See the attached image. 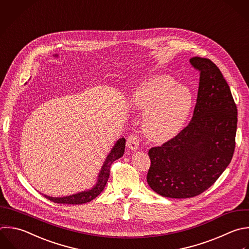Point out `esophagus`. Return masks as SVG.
I'll list each match as a JSON object with an SVG mask.
<instances>
[{
	"instance_id": "34e87169",
	"label": "esophagus",
	"mask_w": 249,
	"mask_h": 249,
	"mask_svg": "<svg viewBox=\"0 0 249 249\" xmlns=\"http://www.w3.org/2000/svg\"><path fill=\"white\" fill-rule=\"evenodd\" d=\"M126 146L131 151H136L139 148V140L135 135H129L126 140Z\"/></svg>"
}]
</instances>
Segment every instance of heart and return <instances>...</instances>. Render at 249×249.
Returning <instances> with one entry per match:
<instances>
[{"mask_svg": "<svg viewBox=\"0 0 249 249\" xmlns=\"http://www.w3.org/2000/svg\"><path fill=\"white\" fill-rule=\"evenodd\" d=\"M191 89L168 75H157L144 81L130 95V104L145 114L144 135L152 142L162 143L176 136L187 122L193 107Z\"/></svg>", "mask_w": 249, "mask_h": 249, "instance_id": "b5f03b06", "label": "heart"}]
</instances>
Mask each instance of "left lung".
<instances>
[{"mask_svg":"<svg viewBox=\"0 0 249 249\" xmlns=\"http://www.w3.org/2000/svg\"><path fill=\"white\" fill-rule=\"evenodd\" d=\"M199 73L193 119L177 136L149 150L147 182L157 194L193 197L207 190L231 162L237 110L230 87L209 59L192 57Z\"/></svg>","mask_w":249,"mask_h":249,"instance_id":"8db88e82","label":"left lung"}]
</instances>
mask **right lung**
<instances>
[{
  "label": "right lung",
  "instance_id": "add662e5",
  "mask_svg": "<svg viewBox=\"0 0 249 249\" xmlns=\"http://www.w3.org/2000/svg\"><path fill=\"white\" fill-rule=\"evenodd\" d=\"M124 148H125V139L124 137L120 138L117 140V142L115 143V145L113 146V148L111 149L110 153L108 154V156L106 157L103 165L98 173L97 176V181L95 183V185L89 189V190H86V191H82L80 193L77 194H73L70 196H61V197H56V196H50L47 195H44L48 199L56 202V203H67V204H83V203H87L90 200H92L93 198H95L105 188L106 183L109 179V175H110V166L111 164L118 159H120L121 157H123V155L124 154Z\"/></svg>",
  "mask_w": 249,
  "mask_h": 249
}]
</instances>
